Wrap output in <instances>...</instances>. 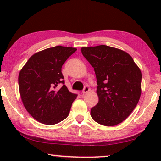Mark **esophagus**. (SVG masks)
Returning <instances> with one entry per match:
<instances>
[{
	"label": "esophagus",
	"mask_w": 161,
	"mask_h": 161,
	"mask_svg": "<svg viewBox=\"0 0 161 161\" xmlns=\"http://www.w3.org/2000/svg\"><path fill=\"white\" fill-rule=\"evenodd\" d=\"M90 91V89H89V87L88 86H86L84 87V89H83V94H86V93H87V92H89Z\"/></svg>",
	"instance_id": "34e87169"
}]
</instances>
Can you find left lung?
<instances>
[{
    "mask_svg": "<svg viewBox=\"0 0 161 161\" xmlns=\"http://www.w3.org/2000/svg\"><path fill=\"white\" fill-rule=\"evenodd\" d=\"M95 72L99 101L91 116L99 124L114 126L130 116L142 94V72L124 50L107 45L81 48Z\"/></svg>",
    "mask_w": 161,
    "mask_h": 161,
    "instance_id": "left-lung-1",
    "label": "left lung"
}]
</instances>
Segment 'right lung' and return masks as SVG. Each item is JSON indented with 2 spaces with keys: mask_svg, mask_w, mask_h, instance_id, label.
Masks as SVG:
<instances>
[{
  "mask_svg": "<svg viewBox=\"0 0 161 161\" xmlns=\"http://www.w3.org/2000/svg\"><path fill=\"white\" fill-rule=\"evenodd\" d=\"M77 50L58 45L37 52L30 57L19 73L18 83L24 107L33 118L42 124L61 122L69 115L77 94L64 83L61 67Z\"/></svg>",
  "mask_w": 161,
  "mask_h": 161,
  "instance_id": "right-lung-1",
  "label": "right lung"
}]
</instances>
